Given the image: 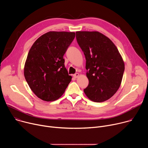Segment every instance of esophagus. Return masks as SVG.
<instances>
[{
    "instance_id": "obj_1",
    "label": "esophagus",
    "mask_w": 148,
    "mask_h": 148,
    "mask_svg": "<svg viewBox=\"0 0 148 148\" xmlns=\"http://www.w3.org/2000/svg\"><path fill=\"white\" fill-rule=\"evenodd\" d=\"M78 76H79V74H78V73H75V74H74V75H73V77H74L75 78H78Z\"/></svg>"
}]
</instances>
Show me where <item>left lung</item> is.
I'll return each mask as SVG.
<instances>
[{"instance_id": "obj_1", "label": "left lung", "mask_w": 148, "mask_h": 148, "mask_svg": "<svg viewBox=\"0 0 148 148\" xmlns=\"http://www.w3.org/2000/svg\"><path fill=\"white\" fill-rule=\"evenodd\" d=\"M76 38L86 59L89 84L84 93L94 102L108 100L119 89L125 70L118 49L98 32H77Z\"/></svg>"}]
</instances>
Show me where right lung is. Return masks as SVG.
Returning a JSON list of instances; mask_svg holds the SVG:
<instances>
[{
  "mask_svg": "<svg viewBox=\"0 0 148 148\" xmlns=\"http://www.w3.org/2000/svg\"><path fill=\"white\" fill-rule=\"evenodd\" d=\"M75 33L49 32L41 36L30 49L24 75L32 91L41 99H58L71 81L64 66V55Z\"/></svg>",
  "mask_w": 148,
  "mask_h": 148,
  "instance_id": "add662e5",
  "label": "right lung"
}]
</instances>
